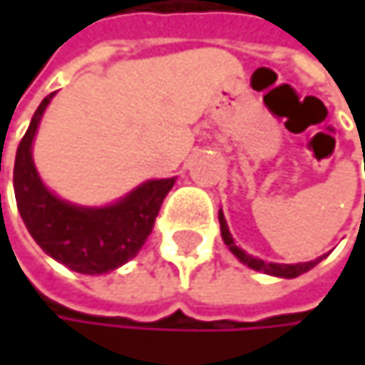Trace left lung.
Wrapping results in <instances>:
<instances>
[{
    "label": "left lung",
    "mask_w": 365,
    "mask_h": 365,
    "mask_svg": "<svg viewBox=\"0 0 365 365\" xmlns=\"http://www.w3.org/2000/svg\"><path fill=\"white\" fill-rule=\"evenodd\" d=\"M220 228H222V239H224V243L228 245V250L237 255L243 264H247L250 268L259 270V272L272 274V277L294 279V277H300L302 272L311 270L313 266H317V264L322 262V257H317V259H313V262H300V264H274V262H264V259H259V257H254V255L245 254L241 247H237V245H235V239H232V235H230V230H228V224H226V220H224V213H222V211H220Z\"/></svg>",
    "instance_id": "1"
}]
</instances>
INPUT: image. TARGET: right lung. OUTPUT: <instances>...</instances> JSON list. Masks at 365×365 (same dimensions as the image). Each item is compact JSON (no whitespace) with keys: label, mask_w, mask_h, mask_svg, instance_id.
<instances>
[{"label":"right lung","mask_w":365,"mask_h":365,"mask_svg":"<svg viewBox=\"0 0 365 365\" xmlns=\"http://www.w3.org/2000/svg\"><path fill=\"white\" fill-rule=\"evenodd\" d=\"M52 97L54 93L39 103L16 150L19 213L50 257L82 274H103L139 254L175 180H150L108 207H78L54 196L39 180L31 156L37 124Z\"/></svg>","instance_id":"add662e5"}]
</instances>
